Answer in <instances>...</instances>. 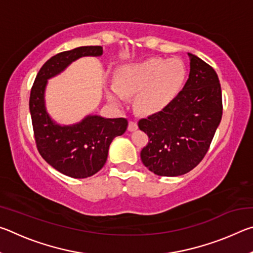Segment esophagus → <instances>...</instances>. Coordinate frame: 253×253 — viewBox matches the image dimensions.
Instances as JSON below:
<instances>
[{"label":"esophagus","mask_w":253,"mask_h":253,"mask_svg":"<svg viewBox=\"0 0 253 253\" xmlns=\"http://www.w3.org/2000/svg\"><path fill=\"white\" fill-rule=\"evenodd\" d=\"M137 128H138V125H137V123L135 121H130L128 123V130L129 131H134Z\"/></svg>","instance_id":"1"}]
</instances>
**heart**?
<instances>
[{
    "label": "heart",
    "mask_w": 253,
    "mask_h": 253,
    "mask_svg": "<svg viewBox=\"0 0 253 253\" xmlns=\"http://www.w3.org/2000/svg\"><path fill=\"white\" fill-rule=\"evenodd\" d=\"M183 79L184 68L178 60L149 59L121 68L116 83L107 88V96L115 105H123L125 96L137 95V111L153 114L173 99Z\"/></svg>",
    "instance_id": "obj_1"
}]
</instances>
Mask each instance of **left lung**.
Wrapping results in <instances>:
<instances>
[{"label":"left lung","instance_id":"left-lung-1","mask_svg":"<svg viewBox=\"0 0 253 253\" xmlns=\"http://www.w3.org/2000/svg\"><path fill=\"white\" fill-rule=\"evenodd\" d=\"M190 55L184 87L161 111L139 119L148 136L140 152L143 164L160 176H178L203 160L222 118V92L213 68Z\"/></svg>","mask_w":253,"mask_h":253}]
</instances>
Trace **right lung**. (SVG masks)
<instances>
[{
	"label": "right lung",
	"instance_id": "add662e5",
	"mask_svg": "<svg viewBox=\"0 0 253 253\" xmlns=\"http://www.w3.org/2000/svg\"><path fill=\"white\" fill-rule=\"evenodd\" d=\"M101 54L102 46L88 45L53 55L38 72L30 93V114L38 151L53 169L74 178L92 176L102 169L110 143L126 131L128 122L126 118H104L93 115L76 125H58L45 110L46 80L65 70L77 59Z\"/></svg>",
	"mask_w": 253,
	"mask_h": 253
}]
</instances>
